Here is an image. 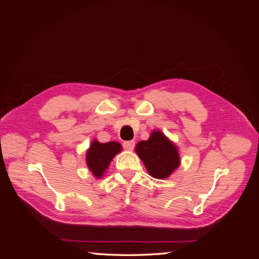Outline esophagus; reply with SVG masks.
Wrapping results in <instances>:
<instances>
[{
	"instance_id": "obj_1",
	"label": "esophagus",
	"mask_w": 259,
	"mask_h": 259,
	"mask_svg": "<svg viewBox=\"0 0 259 259\" xmlns=\"http://www.w3.org/2000/svg\"><path fill=\"white\" fill-rule=\"evenodd\" d=\"M123 147L124 149H126V150H133L135 147V142H133V140H130V142H124Z\"/></svg>"
}]
</instances>
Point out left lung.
I'll return each instance as SVG.
<instances>
[{
    "label": "left lung",
    "instance_id": "8db88e82",
    "mask_svg": "<svg viewBox=\"0 0 259 259\" xmlns=\"http://www.w3.org/2000/svg\"><path fill=\"white\" fill-rule=\"evenodd\" d=\"M135 151L148 173L156 179H165L180 165L178 149L160 131H153L148 140L136 145Z\"/></svg>",
    "mask_w": 259,
    "mask_h": 259
}]
</instances>
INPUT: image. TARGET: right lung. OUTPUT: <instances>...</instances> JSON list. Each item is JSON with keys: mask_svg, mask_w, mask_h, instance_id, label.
<instances>
[{"mask_svg": "<svg viewBox=\"0 0 259 259\" xmlns=\"http://www.w3.org/2000/svg\"><path fill=\"white\" fill-rule=\"evenodd\" d=\"M122 146L116 142L99 143L94 139L89 150L86 151V164L96 178H100L105 174L109 164L114 156L121 152Z\"/></svg>", "mask_w": 259, "mask_h": 259, "instance_id": "obj_1", "label": "right lung"}]
</instances>
